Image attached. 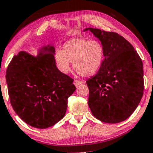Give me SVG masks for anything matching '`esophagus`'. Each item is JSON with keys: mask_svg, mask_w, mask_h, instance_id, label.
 <instances>
[{"mask_svg": "<svg viewBox=\"0 0 153 153\" xmlns=\"http://www.w3.org/2000/svg\"><path fill=\"white\" fill-rule=\"evenodd\" d=\"M82 81L81 80H75L74 81V85H75L76 87H78L79 85H80V84H82Z\"/></svg>", "mask_w": 153, "mask_h": 153, "instance_id": "34e87169", "label": "esophagus"}]
</instances>
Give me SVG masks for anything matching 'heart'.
<instances>
[{"label":"heart","mask_w":153,"mask_h":153,"mask_svg":"<svg viewBox=\"0 0 153 153\" xmlns=\"http://www.w3.org/2000/svg\"><path fill=\"white\" fill-rule=\"evenodd\" d=\"M104 59V49L101 43L95 40L73 38L63 46V50H57L55 60L62 73H68L71 62L74 69L82 76H91L99 71Z\"/></svg>","instance_id":"b5f03b06"}]
</instances>
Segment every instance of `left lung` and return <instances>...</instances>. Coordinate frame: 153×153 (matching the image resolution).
<instances>
[{
  "label": "left lung",
  "mask_w": 153,
  "mask_h": 153,
  "mask_svg": "<svg viewBox=\"0 0 153 153\" xmlns=\"http://www.w3.org/2000/svg\"><path fill=\"white\" fill-rule=\"evenodd\" d=\"M101 41L104 59L98 73L86 81L88 106L102 122L116 124L130 117L143 96V65L127 40L115 32L87 28Z\"/></svg>",
  "instance_id": "left-lung-1"
}]
</instances>
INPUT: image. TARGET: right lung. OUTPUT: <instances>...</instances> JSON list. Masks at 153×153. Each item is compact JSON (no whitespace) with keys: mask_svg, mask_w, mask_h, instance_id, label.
Segmentation results:
<instances>
[{"mask_svg":"<svg viewBox=\"0 0 153 153\" xmlns=\"http://www.w3.org/2000/svg\"><path fill=\"white\" fill-rule=\"evenodd\" d=\"M54 51L47 45L36 57L21 51L7 68L10 104L24 122L38 129L52 127L64 117L68 99L76 89L73 79L56 67Z\"/></svg>","mask_w":153,"mask_h":153,"instance_id":"obj_1","label":"right lung"}]
</instances>
